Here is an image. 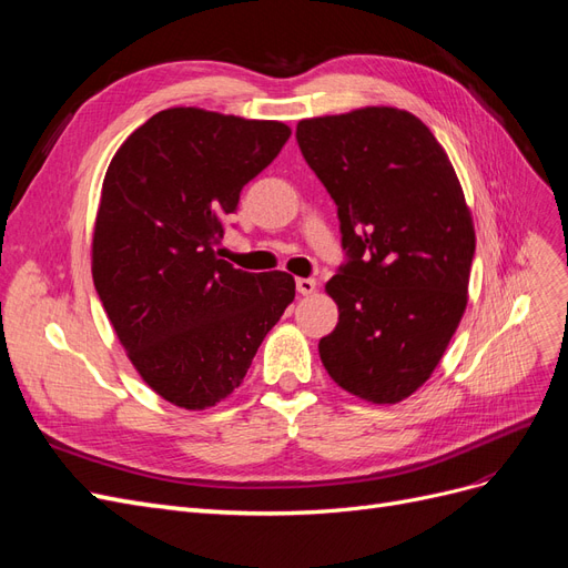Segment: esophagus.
<instances>
[{
    "label": "esophagus",
    "instance_id": "34e87169",
    "mask_svg": "<svg viewBox=\"0 0 568 568\" xmlns=\"http://www.w3.org/2000/svg\"><path fill=\"white\" fill-rule=\"evenodd\" d=\"M296 288H298L301 296H311V294H315L317 282L311 280V277H301V280H296Z\"/></svg>",
    "mask_w": 568,
    "mask_h": 568
}]
</instances>
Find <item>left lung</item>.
Segmentation results:
<instances>
[{
    "label": "left lung",
    "instance_id": "obj_1",
    "mask_svg": "<svg viewBox=\"0 0 568 568\" xmlns=\"http://www.w3.org/2000/svg\"><path fill=\"white\" fill-rule=\"evenodd\" d=\"M296 140L348 253L324 286L338 324L320 341L322 365L343 390L395 405L434 374L467 311L471 211L448 153L409 111L305 118Z\"/></svg>",
    "mask_w": 568,
    "mask_h": 568
}]
</instances>
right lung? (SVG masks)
<instances>
[{"label": "right lung", "mask_w": 568, "mask_h": 568, "mask_svg": "<svg viewBox=\"0 0 568 568\" xmlns=\"http://www.w3.org/2000/svg\"><path fill=\"white\" fill-rule=\"evenodd\" d=\"M291 128L196 106L151 115L101 184L92 277L120 346L151 390L209 409L239 388L296 296L286 272L217 257L222 222Z\"/></svg>", "instance_id": "obj_1"}]
</instances>
